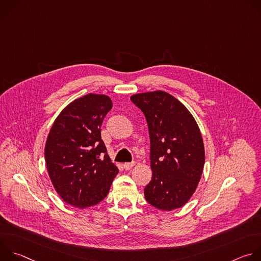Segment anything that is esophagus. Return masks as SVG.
Wrapping results in <instances>:
<instances>
[{
    "mask_svg": "<svg viewBox=\"0 0 261 261\" xmlns=\"http://www.w3.org/2000/svg\"><path fill=\"white\" fill-rule=\"evenodd\" d=\"M135 165V163L134 162H127V163H124V168L126 169V170H129V169H131L133 166Z\"/></svg>",
    "mask_w": 261,
    "mask_h": 261,
    "instance_id": "esophagus-1",
    "label": "esophagus"
}]
</instances>
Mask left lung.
<instances>
[{
	"label": "left lung",
	"instance_id": "obj_1",
	"mask_svg": "<svg viewBox=\"0 0 261 261\" xmlns=\"http://www.w3.org/2000/svg\"><path fill=\"white\" fill-rule=\"evenodd\" d=\"M131 101L143 113L150 133L153 176L144 197L162 211L178 208L196 190L204 165L198 125L190 111L166 92L136 94Z\"/></svg>",
	"mask_w": 261,
	"mask_h": 261
}]
</instances>
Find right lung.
Returning <instances> with one entry per match:
<instances>
[{"label":"right lung","instance_id":"1","mask_svg":"<svg viewBox=\"0 0 261 261\" xmlns=\"http://www.w3.org/2000/svg\"><path fill=\"white\" fill-rule=\"evenodd\" d=\"M113 107L105 95L88 94L71 102L56 119L44 156L51 182L61 198L80 208L106 197L118 167L101 139V125Z\"/></svg>","mask_w":261,"mask_h":261}]
</instances>
